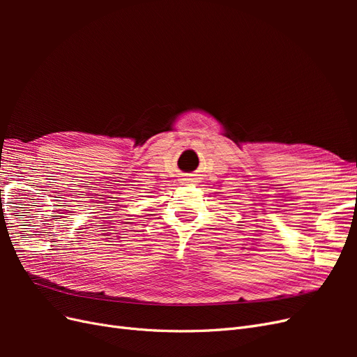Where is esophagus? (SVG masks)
Returning a JSON list of instances; mask_svg holds the SVG:
<instances>
[{
  "mask_svg": "<svg viewBox=\"0 0 357 357\" xmlns=\"http://www.w3.org/2000/svg\"><path fill=\"white\" fill-rule=\"evenodd\" d=\"M185 180H186V181H188V180H189V178H185Z\"/></svg>",
  "mask_w": 357,
  "mask_h": 357,
  "instance_id": "esophagus-1",
  "label": "esophagus"
}]
</instances>
